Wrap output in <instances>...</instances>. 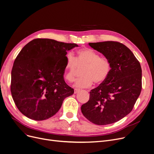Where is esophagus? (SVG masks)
I'll use <instances>...</instances> for the list:
<instances>
[{"label": "esophagus", "instance_id": "34e87169", "mask_svg": "<svg viewBox=\"0 0 154 154\" xmlns=\"http://www.w3.org/2000/svg\"><path fill=\"white\" fill-rule=\"evenodd\" d=\"M79 91H80L79 89H77V88H75V89H74V94L78 93Z\"/></svg>", "mask_w": 154, "mask_h": 154}]
</instances>
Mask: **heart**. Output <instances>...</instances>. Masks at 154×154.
Here are the masks:
<instances>
[{"label":"heart","instance_id":"1","mask_svg":"<svg viewBox=\"0 0 154 154\" xmlns=\"http://www.w3.org/2000/svg\"><path fill=\"white\" fill-rule=\"evenodd\" d=\"M83 68L82 77L79 78L75 87L80 88H88L95 84H101L106 81L111 71L110 60L91 48H84L77 52L76 57L72 54L67 57L66 79L69 82L74 80L79 73V69Z\"/></svg>","mask_w":154,"mask_h":154}]
</instances>
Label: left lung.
Returning <instances> with one entry per match:
<instances>
[{
  "label": "left lung",
  "mask_w": 154,
  "mask_h": 154,
  "mask_svg": "<svg viewBox=\"0 0 154 154\" xmlns=\"http://www.w3.org/2000/svg\"><path fill=\"white\" fill-rule=\"evenodd\" d=\"M111 63L106 81L91 90L88 101L81 106L84 117L93 124L117 122L130 113L142 91V69L129 48L116 41L88 43Z\"/></svg>",
  "instance_id": "1"
}]
</instances>
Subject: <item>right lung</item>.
<instances>
[{"label":"right lung","mask_w":154,"mask_h":154,"mask_svg":"<svg viewBox=\"0 0 154 154\" xmlns=\"http://www.w3.org/2000/svg\"><path fill=\"white\" fill-rule=\"evenodd\" d=\"M49 38H35L14 60L11 92L15 106L27 117L44 120L54 116L63 100L74 92L64 80L67 52L77 47Z\"/></svg>","instance_id":"1"}]
</instances>
